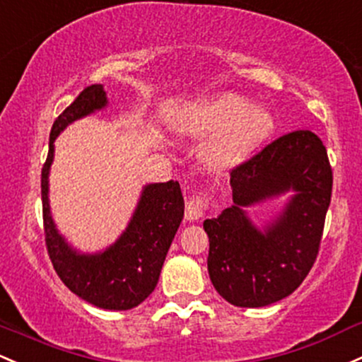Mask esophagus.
I'll return each instance as SVG.
<instances>
[{
  "label": "esophagus",
  "instance_id": "1",
  "mask_svg": "<svg viewBox=\"0 0 362 362\" xmlns=\"http://www.w3.org/2000/svg\"><path fill=\"white\" fill-rule=\"evenodd\" d=\"M209 206V197L208 194H196V196H192L190 199L187 201V204H185V218H187L189 221H196L202 218V214H204L206 209H208Z\"/></svg>",
  "mask_w": 362,
  "mask_h": 362
}]
</instances>
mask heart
<instances>
[{
  "label": "heart",
  "mask_w": 362,
  "mask_h": 362,
  "mask_svg": "<svg viewBox=\"0 0 362 362\" xmlns=\"http://www.w3.org/2000/svg\"><path fill=\"white\" fill-rule=\"evenodd\" d=\"M172 129L182 136H206L202 158L211 168H230L252 153L273 129V118L263 106H247L237 94L197 99L172 118Z\"/></svg>",
  "instance_id": "1"
}]
</instances>
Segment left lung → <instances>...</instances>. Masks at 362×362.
<instances>
[{
	"mask_svg": "<svg viewBox=\"0 0 362 362\" xmlns=\"http://www.w3.org/2000/svg\"><path fill=\"white\" fill-rule=\"evenodd\" d=\"M233 206L204 221L208 272L216 292L239 308H263L291 293L311 272L332 199L327 148L311 130L278 137L230 172ZM294 190L273 222L259 230L249 205Z\"/></svg>",
	"mask_w": 362,
	"mask_h": 362,
	"instance_id": "1",
	"label": "left lung"
}]
</instances>
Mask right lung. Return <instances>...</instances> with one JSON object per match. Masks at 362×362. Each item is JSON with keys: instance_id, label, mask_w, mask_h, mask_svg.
Segmentation results:
<instances>
[{"instance_id": "right-lung-1", "label": "right lung", "mask_w": 362, "mask_h": 362, "mask_svg": "<svg viewBox=\"0 0 362 362\" xmlns=\"http://www.w3.org/2000/svg\"><path fill=\"white\" fill-rule=\"evenodd\" d=\"M106 105L108 99L103 86H89L54 120L41 173L42 220L47 254L63 284L89 304L127 311L148 299L156 287L166 252L184 218V197L178 182L146 185L125 232L103 252L81 254L59 235L47 199L54 139L71 122L103 110Z\"/></svg>"}]
</instances>
